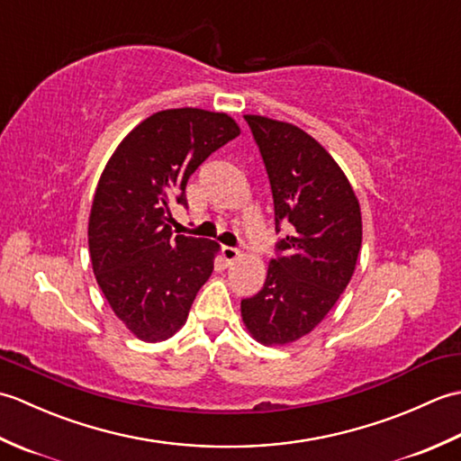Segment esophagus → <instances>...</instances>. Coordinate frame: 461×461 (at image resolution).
Returning <instances> with one entry per match:
<instances>
[{
  "label": "esophagus",
  "instance_id": "34e87169",
  "mask_svg": "<svg viewBox=\"0 0 461 461\" xmlns=\"http://www.w3.org/2000/svg\"><path fill=\"white\" fill-rule=\"evenodd\" d=\"M221 256H223V259H225V261L231 263V261H236V259L241 256V251H240L238 248L223 246V248H221Z\"/></svg>",
  "mask_w": 461,
  "mask_h": 461
}]
</instances>
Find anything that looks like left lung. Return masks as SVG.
Returning <instances> with one entry per match:
<instances>
[{"instance_id":"8db88e82","label":"left lung","mask_w":461,"mask_h":461,"mask_svg":"<svg viewBox=\"0 0 461 461\" xmlns=\"http://www.w3.org/2000/svg\"><path fill=\"white\" fill-rule=\"evenodd\" d=\"M266 164L277 241L267 279L241 301L248 330L263 345L307 335L335 307L355 273L362 243L360 205L345 172L305 131L246 114Z\"/></svg>"}]
</instances>
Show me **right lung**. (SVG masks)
<instances>
[{"mask_svg":"<svg viewBox=\"0 0 461 461\" xmlns=\"http://www.w3.org/2000/svg\"><path fill=\"white\" fill-rule=\"evenodd\" d=\"M238 134L223 113L160 111L131 131L104 166L89 218L93 271L114 315L140 340L170 339L212 276L220 246L174 236L170 202L188 208L190 176Z\"/></svg>","mask_w":461,"mask_h":461,"instance_id":"right-lung-1","label":"right lung"}]
</instances>
